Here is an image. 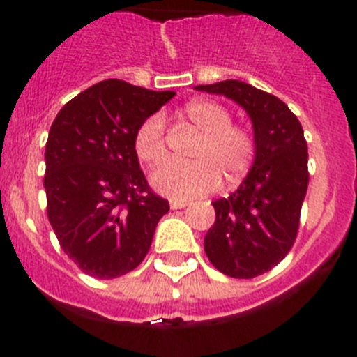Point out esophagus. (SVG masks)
I'll use <instances>...</instances> for the list:
<instances>
[{"label":"esophagus","mask_w":357,"mask_h":357,"mask_svg":"<svg viewBox=\"0 0 357 357\" xmlns=\"http://www.w3.org/2000/svg\"><path fill=\"white\" fill-rule=\"evenodd\" d=\"M188 206H189L188 202H181V200H172V202H169V207H172L173 211L184 209V207H188Z\"/></svg>","instance_id":"esophagus-1"}]
</instances>
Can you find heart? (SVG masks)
Segmentation results:
<instances>
[{"label":"heart","mask_w":357,"mask_h":357,"mask_svg":"<svg viewBox=\"0 0 357 357\" xmlns=\"http://www.w3.org/2000/svg\"><path fill=\"white\" fill-rule=\"evenodd\" d=\"M184 116L200 132L193 162H166L151 173V188L173 200H193L218 188L222 176L234 184L247 175L254 162L255 143L248 130L232 125L229 110L218 102L195 100L184 107ZM134 150L148 166L166 159L164 118L151 114L141 123L134 135Z\"/></svg>","instance_id":"obj_1"}]
</instances>
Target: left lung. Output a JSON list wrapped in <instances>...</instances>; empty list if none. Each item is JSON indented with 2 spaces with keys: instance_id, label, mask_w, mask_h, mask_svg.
Masks as SVG:
<instances>
[{
  "instance_id": "1",
  "label": "left lung",
  "mask_w": 357,
  "mask_h": 357,
  "mask_svg": "<svg viewBox=\"0 0 357 357\" xmlns=\"http://www.w3.org/2000/svg\"><path fill=\"white\" fill-rule=\"evenodd\" d=\"M195 89L230 98L252 121V168L234 193L213 202L216 220L204 248L222 273L254 279L277 266L295 243L309 184L304 130L282 100L241 80Z\"/></svg>"
}]
</instances>
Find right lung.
<instances>
[{
	"mask_svg": "<svg viewBox=\"0 0 357 357\" xmlns=\"http://www.w3.org/2000/svg\"><path fill=\"white\" fill-rule=\"evenodd\" d=\"M173 96L103 80L66 103L50 128L48 220L62 250L87 275L116 279L139 266L169 211L141 172L134 135Z\"/></svg>",
	"mask_w": 357,
	"mask_h": 357,
	"instance_id": "add662e5",
	"label": "right lung"
}]
</instances>
